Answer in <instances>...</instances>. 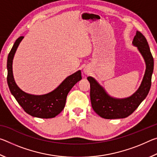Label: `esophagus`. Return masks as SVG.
Instances as JSON below:
<instances>
[{"label":"esophagus","instance_id":"1","mask_svg":"<svg viewBox=\"0 0 157 157\" xmlns=\"http://www.w3.org/2000/svg\"><path fill=\"white\" fill-rule=\"evenodd\" d=\"M83 71L85 75H89V74L91 73V69H90L89 66H85L83 69Z\"/></svg>","mask_w":157,"mask_h":157}]
</instances>
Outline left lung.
<instances>
[{
  "label": "left lung",
  "instance_id": "1",
  "mask_svg": "<svg viewBox=\"0 0 157 157\" xmlns=\"http://www.w3.org/2000/svg\"><path fill=\"white\" fill-rule=\"evenodd\" d=\"M132 45L137 48L144 59L145 71L141 83L132 95L124 98L111 96L105 89L93 77L87 79L90 83V97L93 109L98 115L105 119L124 118L134 112L147 96L151 87L154 70V59L145 37L137 31Z\"/></svg>",
  "mask_w": 157,
  "mask_h": 157
}]
</instances>
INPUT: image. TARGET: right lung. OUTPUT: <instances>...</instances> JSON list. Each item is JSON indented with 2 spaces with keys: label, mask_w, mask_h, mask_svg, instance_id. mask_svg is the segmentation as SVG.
Segmentation results:
<instances>
[{
  "label": "right lung",
  "mask_w": 157,
  "mask_h": 157,
  "mask_svg": "<svg viewBox=\"0 0 157 157\" xmlns=\"http://www.w3.org/2000/svg\"><path fill=\"white\" fill-rule=\"evenodd\" d=\"M23 38V36H21L16 40L7 57V80L10 91L21 107L29 115L39 118H55L64 108L69 91L82 79L81 71L79 70L68 76L57 88L48 94L34 95L23 91L16 83L12 70L14 55Z\"/></svg>",
  "instance_id": "obj_1"
}]
</instances>
